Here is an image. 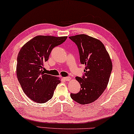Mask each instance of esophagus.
<instances>
[{"instance_id":"obj_1","label":"esophagus","mask_w":134,"mask_h":134,"mask_svg":"<svg viewBox=\"0 0 134 134\" xmlns=\"http://www.w3.org/2000/svg\"><path fill=\"white\" fill-rule=\"evenodd\" d=\"M63 79H64V80H65V81H70L71 78L70 77H64V78H63Z\"/></svg>"}]
</instances>
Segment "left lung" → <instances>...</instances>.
<instances>
[{
	"mask_svg": "<svg viewBox=\"0 0 134 134\" xmlns=\"http://www.w3.org/2000/svg\"><path fill=\"white\" fill-rule=\"evenodd\" d=\"M69 38L77 45L81 63L85 65L83 77L75 78L81 85V90L76 94L71 93V97L82 105L90 104L107 87L112 70V60L99 40L83 34Z\"/></svg>",
	"mask_w": 134,
	"mask_h": 134,
	"instance_id": "1",
	"label": "left lung"
}]
</instances>
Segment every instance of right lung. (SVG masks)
I'll return each instance as SVG.
<instances>
[{
	"label": "right lung",
	"mask_w": 134,
	"mask_h": 134,
	"mask_svg": "<svg viewBox=\"0 0 134 134\" xmlns=\"http://www.w3.org/2000/svg\"><path fill=\"white\" fill-rule=\"evenodd\" d=\"M67 36H37L21 48L17 57L16 76L28 97L37 103H45L53 97L59 77L46 74L42 68L53 48L60 45Z\"/></svg>",
	"instance_id": "1"
}]
</instances>
